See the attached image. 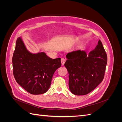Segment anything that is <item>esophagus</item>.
Segmentation results:
<instances>
[{
  "mask_svg": "<svg viewBox=\"0 0 122 122\" xmlns=\"http://www.w3.org/2000/svg\"><path fill=\"white\" fill-rule=\"evenodd\" d=\"M66 61V59L64 58H62L61 59V65L62 66H64L65 62Z\"/></svg>",
  "mask_w": 122,
  "mask_h": 122,
  "instance_id": "1",
  "label": "esophagus"
}]
</instances>
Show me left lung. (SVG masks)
Returning a JSON list of instances; mask_svg holds the SVG:
<instances>
[{
  "label": "left lung",
  "mask_w": 122,
  "mask_h": 122,
  "mask_svg": "<svg viewBox=\"0 0 122 122\" xmlns=\"http://www.w3.org/2000/svg\"><path fill=\"white\" fill-rule=\"evenodd\" d=\"M64 66L69 73V86L75 95L90 93L104 78L107 57L100 40L96 48L87 56L81 50L68 53Z\"/></svg>",
  "instance_id": "left-lung-1"
}]
</instances>
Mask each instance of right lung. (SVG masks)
I'll return each instance as SVG.
<instances>
[{
	"mask_svg": "<svg viewBox=\"0 0 122 122\" xmlns=\"http://www.w3.org/2000/svg\"><path fill=\"white\" fill-rule=\"evenodd\" d=\"M61 60L51 58L43 52L30 53L20 37L17 40L12 59L14 77L30 94H44L50 87L55 71L61 66Z\"/></svg>",
	"mask_w": 122,
	"mask_h": 122,
	"instance_id": "right-lung-1",
	"label": "right lung"
}]
</instances>
